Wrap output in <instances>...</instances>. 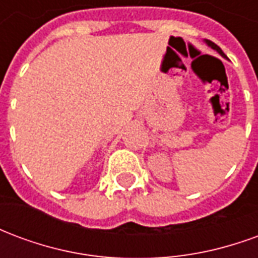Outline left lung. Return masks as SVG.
I'll list each match as a JSON object with an SVG mask.
<instances>
[{
    "mask_svg": "<svg viewBox=\"0 0 258 258\" xmlns=\"http://www.w3.org/2000/svg\"><path fill=\"white\" fill-rule=\"evenodd\" d=\"M206 42H207V45H209V47H211V48H213V49H216L217 52L220 53L221 56H224V58H225V53L222 52V49L220 47H218V45H216V44H214V42H213V41H209V40H207V41H206Z\"/></svg>",
    "mask_w": 258,
    "mask_h": 258,
    "instance_id": "obj_1",
    "label": "left lung"
}]
</instances>
